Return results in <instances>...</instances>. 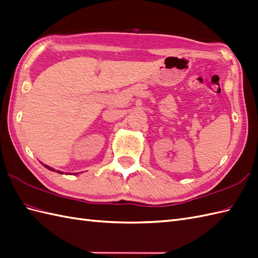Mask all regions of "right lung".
Returning <instances> with one entry per match:
<instances>
[{
  "mask_svg": "<svg viewBox=\"0 0 258 258\" xmlns=\"http://www.w3.org/2000/svg\"><path fill=\"white\" fill-rule=\"evenodd\" d=\"M45 167H47L48 169H50V171H55V169H53L52 167H50V166H48V165H45ZM56 172H58V173H60V174H63V173H62V172H60V171H56ZM75 174H78V173H75Z\"/></svg>",
  "mask_w": 258,
  "mask_h": 258,
  "instance_id": "obj_1",
  "label": "right lung"
}]
</instances>
